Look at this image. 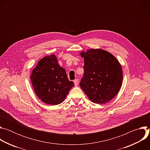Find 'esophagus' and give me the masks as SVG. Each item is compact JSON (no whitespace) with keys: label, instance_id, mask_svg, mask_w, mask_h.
<instances>
[{"label":"esophagus","instance_id":"1","mask_svg":"<svg viewBox=\"0 0 150 150\" xmlns=\"http://www.w3.org/2000/svg\"><path fill=\"white\" fill-rule=\"evenodd\" d=\"M74 84H75V86H77L78 84V79H76L74 80Z\"/></svg>","mask_w":150,"mask_h":150}]
</instances>
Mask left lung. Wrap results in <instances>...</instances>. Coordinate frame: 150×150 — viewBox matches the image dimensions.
Here are the masks:
<instances>
[{"label": "left lung", "instance_id": "left-lung-1", "mask_svg": "<svg viewBox=\"0 0 150 150\" xmlns=\"http://www.w3.org/2000/svg\"><path fill=\"white\" fill-rule=\"evenodd\" d=\"M80 56L84 60V74L79 85L88 98L97 104L112 100L119 91L123 71L119 60L101 49H91Z\"/></svg>", "mask_w": 150, "mask_h": 150}]
</instances>
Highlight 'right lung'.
I'll list each match as a JSON object with an SVG mask.
<instances>
[{
  "mask_svg": "<svg viewBox=\"0 0 150 150\" xmlns=\"http://www.w3.org/2000/svg\"><path fill=\"white\" fill-rule=\"evenodd\" d=\"M33 89L41 100L46 104L57 105L65 100L74 86L65 69L60 67L54 54L41 59L31 74Z\"/></svg>",
  "mask_w": 150,
  "mask_h": 150,
  "instance_id": "add662e5",
  "label": "right lung"
}]
</instances>
